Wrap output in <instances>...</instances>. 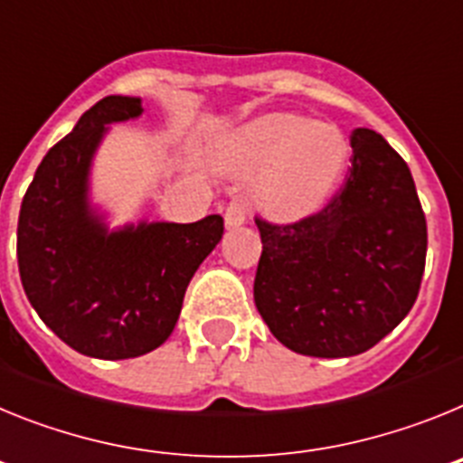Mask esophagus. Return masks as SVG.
Wrapping results in <instances>:
<instances>
[{"label":"esophagus","mask_w":463,"mask_h":463,"mask_svg":"<svg viewBox=\"0 0 463 463\" xmlns=\"http://www.w3.org/2000/svg\"><path fill=\"white\" fill-rule=\"evenodd\" d=\"M245 220H248V211H245L243 203H241V202L229 203L227 211H224V224H227V229L241 227Z\"/></svg>","instance_id":"obj_1"}]
</instances>
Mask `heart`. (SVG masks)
I'll return each mask as SVG.
<instances>
[{"instance_id":"1","label":"heart","mask_w":463,"mask_h":463,"mask_svg":"<svg viewBox=\"0 0 463 463\" xmlns=\"http://www.w3.org/2000/svg\"><path fill=\"white\" fill-rule=\"evenodd\" d=\"M350 148L338 127L297 113H267L236 127L220 146L218 165L250 178L252 194L276 218L320 211L345 174Z\"/></svg>"}]
</instances>
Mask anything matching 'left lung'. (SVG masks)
<instances>
[{"mask_svg": "<svg viewBox=\"0 0 463 463\" xmlns=\"http://www.w3.org/2000/svg\"><path fill=\"white\" fill-rule=\"evenodd\" d=\"M350 146V175L320 213L255 220V306L282 345L308 357H353L383 341L424 273L427 220L411 169L373 129H354Z\"/></svg>", "mask_w": 463, "mask_h": 463, "instance_id": "1", "label": "left lung"}]
</instances>
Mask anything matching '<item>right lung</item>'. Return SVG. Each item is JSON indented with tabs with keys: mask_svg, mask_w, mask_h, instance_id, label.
Listing matches in <instances>:
<instances>
[{
	"mask_svg": "<svg viewBox=\"0 0 463 463\" xmlns=\"http://www.w3.org/2000/svg\"><path fill=\"white\" fill-rule=\"evenodd\" d=\"M143 113L141 97L110 94L41 159L20 206L18 269L32 308L76 353L132 359L171 336L192 276L224 222L110 229L90 202V171L109 125Z\"/></svg>",
	"mask_w": 463,
	"mask_h": 463,
	"instance_id": "right-lung-1",
	"label": "right lung"
}]
</instances>
